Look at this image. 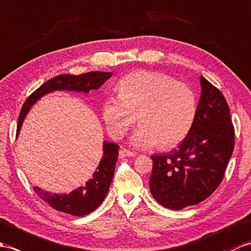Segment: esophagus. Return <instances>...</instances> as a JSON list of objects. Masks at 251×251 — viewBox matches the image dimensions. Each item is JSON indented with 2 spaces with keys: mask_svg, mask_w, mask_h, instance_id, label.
<instances>
[{
  "mask_svg": "<svg viewBox=\"0 0 251 251\" xmlns=\"http://www.w3.org/2000/svg\"><path fill=\"white\" fill-rule=\"evenodd\" d=\"M119 156H120L121 158L129 157V156H134V153L130 152V151H128V150H126V149H124V148H122L121 150H120V152H119Z\"/></svg>",
  "mask_w": 251,
  "mask_h": 251,
  "instance_id": "1",
  "label": "esophagus"
}]
</instances>
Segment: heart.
Instances as JSON below:
<instances>
[{
    "label": "heart",
    "instance_id": "b5f03b06",
    "mask_svg": "<svg viewBox=\"0 0 251 251\" xmlns=\"http://www.w3.org/2000/svg\"><path fill=\"white\" fill-rule=\"evenodd\" d=\"M119 97L105 98L101 115L109 134L120 139L135 124L130 145L150 149L174 147L188 136L196 116V96L190 86L158 72L127 74L117 84Z\"/></svg>",
    "mask_w": 251,
    "mask_h": 251
}]
</instances>
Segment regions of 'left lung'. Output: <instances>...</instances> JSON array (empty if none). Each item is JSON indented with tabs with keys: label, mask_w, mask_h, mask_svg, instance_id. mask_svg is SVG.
<instances>
[{
	"label": "left lung",
	"mask_w": 251,
	"mask_h": 251,
	"mask_svg": "<svg viewBox=\"0 0 251 251\" xmlns=\"http://www.w3.org/2000/svg\"><path fill=\"white\" fill-rule=\"evenodd\" d=\"M201 97L193 126L178 149L153 155L151 194L173 210L196 205L219 186L234 149V127L226 98L200 77Z\"/></svg>",
	"instance_id": "8db88e82"
}]
</instances>
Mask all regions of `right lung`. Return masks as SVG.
Here are the masks:
<instances>
[{
  "label": "right lung",
  "instance_id": "1",
  "mask_svg": "<svg viewBox=\"0 0 251 251\" xmlns=\"http://www.w3.org/2000/svg\"><path fill=\"white\" fill-rule=\"evenodd\" d=\"M111 76V72L94 71L79 74V75L61 74V75L50 78L25 100L18 117L17 137L26 114L29 113L32 106L45 95L57 92V90L88 94L90 90L100 88ZM119 148L116 143L104 141L103 155L100 159L97 169L93 174V177L84 186H78L69 194H51L50 192L42 190L39 186H34V191L42 200L58 211L76 217L90 214L100 206L108 194L110 184L113 179L117 156H119Z\"/></svg>",
  "mask_w": 251,
  "mask_h": 251
}]
</instances>
